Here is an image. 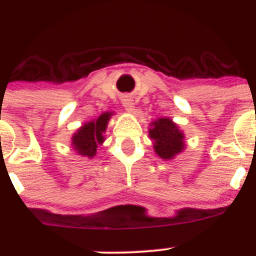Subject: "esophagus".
<instances>
[{
    "instance_id": "obj_1",
    "label": "esophagus",
    "mask_w": 256,
    "mask_h": 256,
    "mask_svg": "<svg viewBox=\"0 0 256 256\" xmlns=\"http://www.w3.org/2000/svg\"><path fill=\"white\" fill-rule=\"evenodd\" d=\"M123 106L128 110V112H133V110H134V104H133V100L130 97H124Z\"/></svg>"
}]
</instances>
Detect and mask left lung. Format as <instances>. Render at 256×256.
<instances>
[{
	"mask_svg": "<svg viewBox=\"0 0 256 256\" xmlns=\"http://www.w3.org/2000/svg\"><path fill=\"white\" fill-rule=\"evenodd\" d=\"M151 126L150 137L154 140V148L162 159H173L184 148L183 133L170 119L160 118Z\"/></svg>",
	"mask_w": 256,
	"mask_h": 256,
	"instance_id": "1",
	"label": "left lung"
}]
</instances>
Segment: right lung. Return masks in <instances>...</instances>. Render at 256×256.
Here are the masks:
<instances>
[{"label": "right lung", "mask_w": 256, "mask_h": 256, "mask_svg": "<svg viewBox=\"0 0 256 256\" xmlns=\"http://www.w3.org/2000/svg\"><path fill=\"white\" fill-rule=\"evenodd\" d=\"M110 116L112 112H104L96 122H90L78 130V132L73 136V142H72L78 154L88 158L96 155L97 144L104 142L102 133L106 130Z\"/></svg>", "instance_id": "add662e5"}]
</instances>
